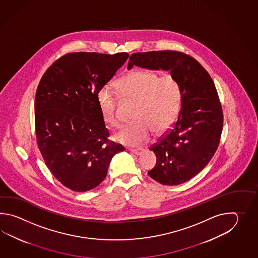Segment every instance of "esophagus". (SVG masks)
Masks as SVG:
<instances>
[{
	"label": "esophagus",
	"instance_id": "34e87169",
	"mask_svg": "<svg viewBox=\"0 0 258 258\" xmlns=\"http://www.w3.org/2000/svg\"><path fill=\"white\" fill-rule=\"evenodd\" d=\"M131 152L133 154H135V155L139 156V155H141V153H142V150L141 149H131Z\"/></svg>",
	"mask_w": 258,
	"mask_h": 258
}]
</instances>
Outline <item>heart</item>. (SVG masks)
Returning a JSON list of instances; mask_svg holds the SVG:
<instances>
[{"instance_id":"1","label":"heart","mask_w":258,"mask_h":258,"mask_svg":"<svg viewBox=\"0 0 258 258\" xmlns=\"http://www.w3.org/2000/svg\"><path fill=\"white\" fill-rule=\"evenodd\" d=\"M116 90L122 101L136 103L134 123L114 135V139L130 147L148 142L151 134L159 136L174 124L182 101V89L179 80L171 74L139 69L130 72L116 82ZM98 103L102 119L112 128L120 126L119 100L109 86L100 88Z\"/></svg>"}]
</instances>
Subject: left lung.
I'll return each instance as SVG.
<instances>
[{
  "mask_svg": "<svg viewBox=\"0 0 258 258\" xmlns=\"http://www.w3.org/2000/svg\"><path fill=\"white\" fill-rule=\"evenodd\" d=\"M134 66L162 69L179 80L182 89L181 110L174 124L149 148L157 163L148 171L164 185L189 181L209 164L219 147L223 128V111L212 78L198 60L176 50L136 52Z\"/></svg>",
  "mask_w": 258,
  "mask_h": 258,
  "instance_id": "1",
  "label": "left lung"
}]
</instances>
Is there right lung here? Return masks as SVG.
<instances>
[{
    "label": "right lung",
    "instance_id": "1",
    "mask_svg": "<svg viewBox=\"0 0 258 258\" xmlns=\"http://www.w3.org/2000/svg\"><path fill=\"white\" fill-rule=\"evenodd\" d=\"M129 57L71 52L49 66L35 99V129L45 164L62 185L75 192L98 186L112 157L124 150L110 142L98 93Z\"/></svg>",
    "mask_w": 258,
    "mask_h": 258
}]
</instances>
